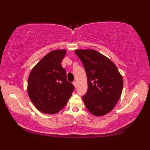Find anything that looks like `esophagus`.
Segmentation results:
<instances>
[{
	"label": "esophagus",
	"instance_id": "1",
	"mask_svg": "<svg viewBox=\"0 0 150 150\" xmlns=\"http://www.w3.org/2000/svg\"><path fill=\"white\" fill-rule=\"evenodd\" d=\"M73 84L74 85V86H75V88L77 87V82H76V81H74V82H73Z\"/></svg>",
	"mask_w": 150,
	"mask_h": 150
}]
</instances>
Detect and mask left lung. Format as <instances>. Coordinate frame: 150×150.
<instances>
[{"instance_id":"left-lung-1","label":"left lung","mask_w":150,"mask_h":150,"mask_svg":"<svg viewBox=\"0 0 150 150\" xmlns=\"http://www.w3.org/2000/svg\"><path fill=\"white\" fill-rule=\"evenodd\" d=\"M83 64L88 89L82 97L86 107L95 116L100 117L112 110L122 94V77L115 64L95 50H75Z\"/></svg>"}]
</instances>
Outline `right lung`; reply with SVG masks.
Here are the masks:
<instances>
[{"mask_svg":"<svg viewBox=\"0 0 150 150\" xmlns=\"http://www.w3.org/2000/svg\"><path fill=\"white\" fill-rule=\"evenodd\" d=\"M66 50H53L31 69L28 79V93L38 110L46 114L58 113L66 106L75 87L67 81L61 62Z\"/></svg>","mask_w":150,"mask_h":150,"instance_id":"1","label":"right lung"}]
</instances>
